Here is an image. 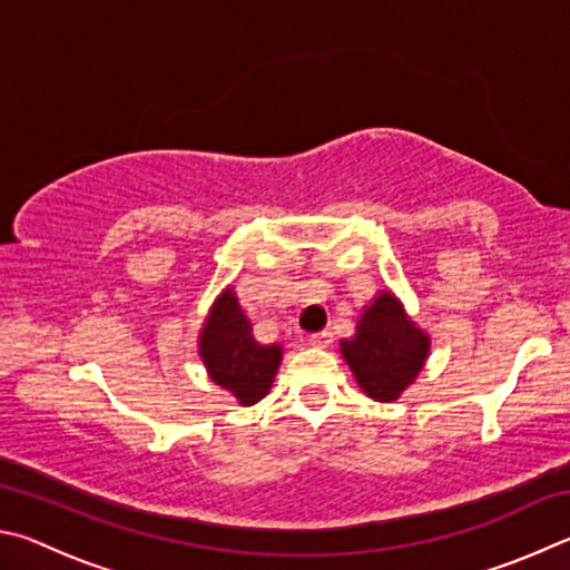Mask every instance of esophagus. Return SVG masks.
<instances>
[{"mask_svg": "<svg viewBox=\"0 0 570 570\" xmlns=\"http://www.w3.org/2000/svg\"><path fill=\"white\" fill-rule=\"evenodd\" d=\"M333 341H335V337H333L331 331H323V333H313L311 335V345L313 347H331Z\"/></svg>", "mask_w": 570, "mask_h": 570, "instance_id": "1", "label": "esophagus"}]
</instances>
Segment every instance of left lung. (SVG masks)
<instances>
[{"mask_svg":"<svg viewBox=\"0 0 570 570\" xmlns=\"http://www.w3.org/2000/svg\"><path fill=\"white\" fill-rule=\"evenodd\" d=\"M431 337L417 327L393 293L365 307L357 331L341 341V353L357 385L377 403H393L423 371Z\"/></svg>","mask_w":570,"mask_h":570,"instance_id":"1","label":"left lung"}]
</instances>
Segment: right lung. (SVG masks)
Returning <instances> with one entry per match:
<instances>
[{"mask_svg":"<svg viewBox=\"0 0 570 570\" xmlns=\"http://www.w3.org/2000/svg\"><path fill=\"white\" fill-rule=\"evenodd\" d=\"M199 357L213 383L233 393L239 405H255L275 381L283 347L263 345L237 303L233 287L217 297L199 333Z\"/></svg>","mask_w":570,"mask_h":570,"instance_id":"obj_1","label":"right lung"}]
</instances>
